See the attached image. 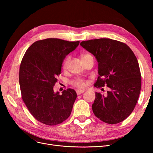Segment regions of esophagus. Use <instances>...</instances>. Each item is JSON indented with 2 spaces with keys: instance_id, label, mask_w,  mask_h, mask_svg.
Segmentation results:
<instances>
[{
  "instance_id": "esophagus-1",
  "label": "esophagus",
  "mask_w": 153,
  "mask_h": 153,
  "mask_svg": "<svg viewBox=\"0 0 153 153\" xmlns=\"http://www.w3.org/2000/svg\"><path fill=\"white\" fill-rule=\"evenodd\" d=\"M76 92L77 95H80L82 93H84V92H85V91L84 90H77Z\"/></svg>"
}]
</instances>
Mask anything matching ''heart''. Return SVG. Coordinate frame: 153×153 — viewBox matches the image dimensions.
I'll return each instance as SVG.
<instances>
[{"instance_id":"heart-1","label":"heart","mask_w":153,"mask_h":153,"mask_svg":"<svg viewBox=\"0 0 153 153\" xmlns=\"http://www.w3.org/2000/svg\"><path fill=\"white\" fill-rule=\"evenodd\" d=\"M87 55H89V54H85L82 56V57H84L85 56H87ZM69 58H68L65 61H64V64H63V68L64 69H66L67 68V66L68 64V62H69ZM73 84L76 86V87H78V88H82V87H84L87 85V81H85V80L84 79H81V78H78V79L75 80V81L73 82Z\"/></svg>"}]
</instances>
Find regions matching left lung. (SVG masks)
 <instances>
[{
	"mask_svg": "<svg viewBox=\"0 0 153 153\" xmlns=\"http://www.w3.org/2000/svg\"><path fill=\"white\" fill-rule=\"evenodd\" d=\"M80 46L98 63L99 76L94 86L110 89L106 95L96 92L92 105L94 115L108 124L122 122L133 112L141 89L137 57L128 45L108 38L82 41Z\"/></svg>",
	"mask_w": 153,
	"mask_h": 153,
	"instance_id": "obj_1",
	"label": "left lung"
}]
</instances>
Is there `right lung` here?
Here are the masks:
<instances>
[{
	"label": "right lung",
	"instance_id": "1",
	"mask_svg": "<svg viewBox=\"0 0 153 153\" xmlns=\"http://www.w3.org/2000/svg\"><path fill=\"white\" fill-rule=\"evenodd\" d=\"M80 41L57 38L37 41L27 49L21 62L19 83L22 99L38 121L53 126L70 115L76 98L75 91L54 92L63 61Z\"/></svg>",
	"mask_w": 153,
	"mask_h": 153
}]
</instances>
